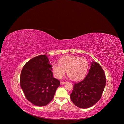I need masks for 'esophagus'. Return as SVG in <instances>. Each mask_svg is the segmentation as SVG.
Returning a JSON list of instances; mask_svg holds the SVG:
<instances>
[{"label":"esophagus","instance_id":"1","mask_svg":"<svg viewBox=\"0 0 124 124\" xmlns=\"http://www.w3.org/2000/svg\"><path fill=\"white\" fill-rule=\"evenodd\" d=\"M66 83H67V82H61V85H62L65 84Z\"/></svg>","mask_w":124,"mask_h":124}]
</instances>
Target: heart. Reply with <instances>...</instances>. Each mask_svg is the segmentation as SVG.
I'll return each instance as SVG.
<instances>
[{"label":"heart","instance_id":"b5f03b06","mask_svg":"<svg viewBox=\"0 0 124 124\" xmlns=\"http://www.w3.org/2000/svg\"><path fill=\"white\" fill-rule=\"evenodd\" d=\"M58 64H53L52 71L57 79H61L66 71L68 76L72 80L77 81L82 79L86 75L89 67L88 62L79 56H67L61 58Z\"/></svg>","mask_w":124,"mask_h":124}]
</instances>
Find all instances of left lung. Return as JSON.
<instances>
[{"label":"left lung","instance_id":"obj_1","mask_svg":"<svg viewBox=\"0 0 124 124\" xmlns=\"http://www.w3.org/2000/svg\"><path fill=\"white\" fill-rule=\"evenodd\" d=\"M89 72L82 81L74 84L70 95L72 103L82 108L95 105L101 98L106 83L103 69L97 62H93Z\"/></svg>","mask_w":124,"mask_h":124}]
</instances>
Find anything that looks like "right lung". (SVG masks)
Instances as JSON below:
<instances>
[{"mask_svg": "<svg viewBox=\"0 0 124 124\" xmlns=\"http://www.w3.org/2000/svg\"><path fill=\"white\" fill-rule=\"evenodd\" d=\"M20 84L27 99L37 106H44L53 99L60 82L54 78L48 57L36 56L24 66Z\"/></svg>", "mask_w": 124, "mask_h": 124, "instance_id": "obj_1", "label": "right lung"}]
</instances>
